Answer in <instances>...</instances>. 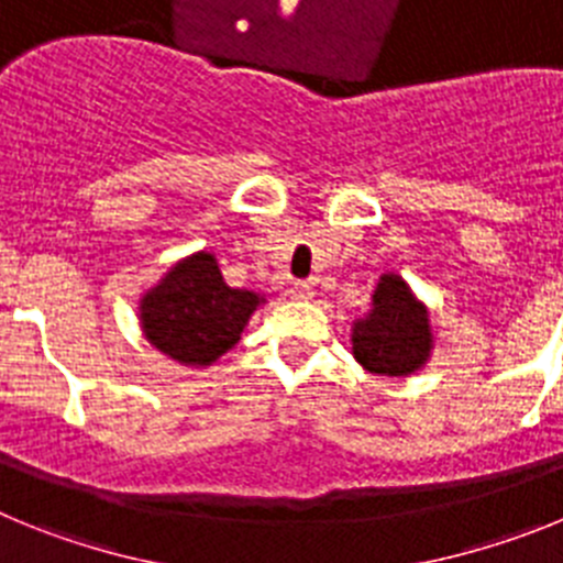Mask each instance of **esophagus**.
Wrapping results in <instances>:
<instances>
[{"label": "esophagus", "mask_w": 563, "mask_h": 563, "mask_svg": "<svg viewBox=\"0 0 563 563\" xmlns=\"http://www.w3.org/2000/svg\"><path fill=\"white\" fill-rule=\"evenodd\" d=\"M287 292H290V298H296V301H307V298H312L316 290H312L310 282H292Z\"/></svg>", "instance_id": "obj_1"}]
</instances>
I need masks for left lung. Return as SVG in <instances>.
<instances>
[{"label":"left lung","instance_id":"left-lung-1","mask_svg":"<svg viewBox=\"0 0 563 563\" xmlns=\"http://www.w3.org/2000/svg\"><path fill=\"white\" fill-rule=\"evenodd\" d=\"M352 355L372 375L409 377L431 361L434 327L409 282L383 273L372 290L369 310L352 321Z\"/></svg>","mask_w":563,"mask_h":563}]
</instances>
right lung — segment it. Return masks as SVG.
I'll list each match as a JSON object with an SVG mask.
<instances>
[{"label":"right lung","instance_id":"1","mask_svg":"<svg viewBox=\"0 0 563 563\" xmlns=\"http://www.w3.org/2000/svg\"><path fill=\"white\" fill-rule=\"evenodd\" d=\"M267 298L228 287L217 256L197 251L174 262L137 305L143 338L161 355L188 369H206L233 350L253 312Z\"/></svg>","mask_w":563,"mask_h":563}]
</instances>
